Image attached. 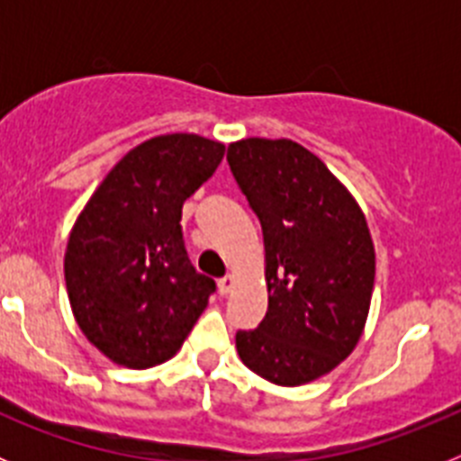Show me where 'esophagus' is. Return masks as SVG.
<instances>
[{
    "label": "esophagus",
    "instance_id": "obj_1",
    "mask_svg": "<svg viewBox=\"0 0 461 461\" xmlns=\"http://www.w3.org/2000/svg\"><path fill=\"white\" fill-rule=\"evenodd\" d=\"M217 286H219V293H221V295H228V293L233 291V286H235V276L233 275L221 276Z\"/></svg>",
    "mask_w": 461,
    "mask_h": 461
}]
</instances>
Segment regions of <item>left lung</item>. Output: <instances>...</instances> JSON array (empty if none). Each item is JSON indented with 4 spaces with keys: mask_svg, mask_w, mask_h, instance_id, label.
Instances as JSON below:
<instances>
[{
    "mask_svg": "<svg viewBox=\"0 0 461 461\" xmlns=\"http://www.w3.org/2000/svg\"><path fill=\"white\" fill-rule=\"evenodd\" d=\"M258 217L267 313L235 335L240 360L275 385H304L351 356L372 304L376 254L351 191L307 148L279 138L228 145Z\"/></svg>",
    "mask_w": 461,
    "mask_h": 461,
    "instance_id": "8db88e82",
    "label": "left lung"
}]
</instances>
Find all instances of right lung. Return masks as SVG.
I'll return each instance as SVG.
<instances>
[{
	"label": "right lung",
	"mask_w": 461,
	"mask_h": 461,
	"mask_svg": "<svg viewBox=\"0 0 461 461\" xmlns=\"http://www.w3.org/2000/svg\"><path fill=\"white\" fill-rule=\"evenodd\" d=\"M226 145L195 133L140 142L105 175L73 223L64 279L89 344L129 369L180 351L217 284L191 266L182 205L221 164Z\"/></svg>",
	"instance_id": "1"
}]
</instances>
